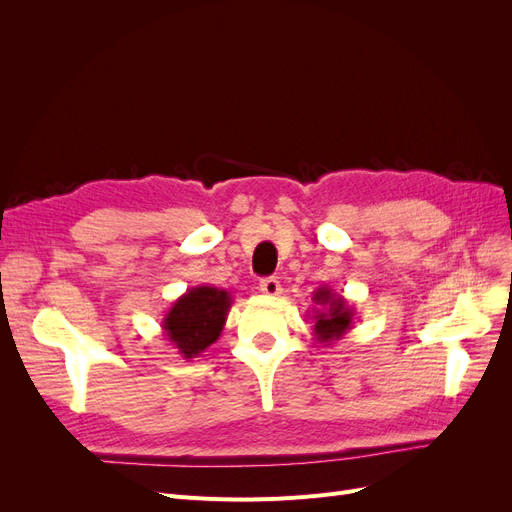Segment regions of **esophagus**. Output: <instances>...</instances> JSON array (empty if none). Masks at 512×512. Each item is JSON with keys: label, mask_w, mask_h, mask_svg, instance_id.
<instances>
[{"label": "esophagus", "mask_w": 512, "mask_h": 512, "mask_svg": "<svg viewBox=\"0 0 512 512\" xmlns=\"http://www.w3.org/2000/svg\"><path fill=\"white\" fill-rule=\"evenodd\" d=\"M260 290L267 294V297H277V294H282V284L277 282V277H265V280L260 282Z\"/></svg>", "instance_id": "1"}]
</instances>
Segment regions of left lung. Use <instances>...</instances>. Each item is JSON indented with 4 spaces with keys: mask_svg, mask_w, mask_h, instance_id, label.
<instances>
[{
    "mask_svg": "<svg viewBox=\"0 0 512 512\" xmlns=\"http://www.w3.org/2000/svg\"><path fill=\"white\" fill-rule=\"evenodd\" d=\"M312 299L316 303L312 312L314 339L324 346H331L352 329L354 309L342 294L333 292L329 286H320Z\"/></svg>",
    "mask_w": 512,
    "mask_h": 512,
    "instance_id": "left-lung-1",
    "label": "left lung"
}]
</instances>
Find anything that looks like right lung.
<instances>
[{
	"label": "right lung",
	"instance_id": "obj_1",
	"mask_svg": "<svg viewBox=\"0 0 512 512\" xmlns=\"http://www.w3.org/2000/svg\"><path fill=\"white\" fill-rule=\"evenodd\" d=\"M230 305V294L215 286L185 290L162 320L166 339L183 359H196L200 352L218 342Z\"/></svg>",
	"mask_w": 512,
	"mask_h": 512
}]
</instances>
